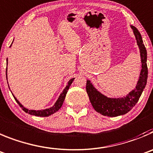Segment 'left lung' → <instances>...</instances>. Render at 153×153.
<instances>
[{"instance_id": "left-lung-1", "label": "left lung", "mask_w": 153, "mask_h": 153, "mask_svg": "<svg viewBox=\"0 0 153 153\" xmlns=\"http://www.w3.org/2000/svg\"><path fill=\"white\" fill-rule=\"evenodd\" d=\"M131 28L134 30L137 45L140 48L141 63H142V69L140 74V76L137 82L136 89L131 91L127 96L118 98V99H111L100 93L99 91L95 89L90 81L86 80V89L91 104L94 109L102 115L116 117V116L125 114L126 113L130 111L137 103L146 85L147 77H148L146 49L143 42L142 36L138 29L134 26H131Z\"/></svg>"}]
</instances>
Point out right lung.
I'll list each match as a JSON object with an SVG mask.
<instances>
[{"label":"right lung","instance_id":"add662e5","mask_svg":"<svg viewBox=\"0 0 153 153\" xmlns=\"http://www.w3.org/2000/svg\"><path fill=\"white\" fill-rule=\"evenodd\" d=\"M7 69H6V76H7ZM74 79V78H73V79H71V80H69V82H68V84H67V86H66L65 89H64V91L62 92V93L60 95L59 98H58V99L57 100V102H55V104H54V105L52 106V107L50 108L45 109V110H39V111L29 110V109H27V108H26L23 107V106H22V105L19 103V101H18L17 99H16V98L14 97V96H13V97H14L16 102H17L18 104H19V105L20 106L21 108H22V110L24 111L26 113H28V114H32V115H35V116H40V117H48V116L51 115V114H53L54 113H55L56 111H57L61 108V106H62V105H63V102H64V99H65V97H66V95H67V91H68V89H69L70 86H71V83L73 82Z\"/></svg>","mask_w":153,"mask_h":153}]
</instances>
